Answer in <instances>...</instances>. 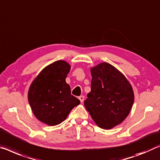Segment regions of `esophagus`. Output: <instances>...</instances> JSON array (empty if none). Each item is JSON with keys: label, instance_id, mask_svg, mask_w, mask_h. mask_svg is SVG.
Instances as JSON below:
<instances>
[{"label": "esophagus", "instance_id": "obj_1", "mask_svg": "<svg viewBox=\"0 0 160 160\" xmlns=\"http://www.w3.org/2000/svg\"><path fill=\"white\" fill-rule=\"evenodd\" d=\"M79 98V100H80V102H83V101H84V99H85V97H84V96H83V95H81V96H80V97H79V98Z\"/></svg>", "mask_w": 160, "mask_h": 160}]
</instances>
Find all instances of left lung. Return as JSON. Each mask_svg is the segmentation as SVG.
Masks as SVG:
<instances>
[{
	"label": "left lung",
	"instance_id": "1",
	"mask_svg": "<svg viewBox=\"0 0 160 160\" xmlns=\"http://www.w3.org/2000/svg\"><path fill=\"white\" fill-rule=\"evenodd\" d=\"M90 70L91 91L85 107L98 127L108 130L120 125L130 113L134 102L132 88L125 75L108 62Z\"/></svg>",
	"mask_w": 160,
	"mask_h": 160
}]
</instances>
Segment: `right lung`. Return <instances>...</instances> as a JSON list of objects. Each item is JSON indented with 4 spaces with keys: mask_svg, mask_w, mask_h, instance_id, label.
<instances>
[{
    "mask_svg": "<svg viewBox=\"0 0 160 160\" xmlns=\"http://www.w3.org/2000/svg\"><path fill=\"white\" fill-rule=\"evenodd\" d=\"M70 70L67 62L58 60L45 67L30 86L28 98L32 112L48 125L61 123L80 103L65 82Z\"/></svg>",
    "mask_w": 160,
    "mask_h": 160,
    "instance_id": "obj_1",
    "label": "right lung"
}]
</instances>
